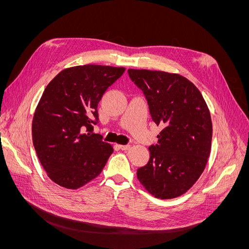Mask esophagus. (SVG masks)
Listing matches in <instances>:
<instances>
[{"mask_svg": "<svg viewBox=\"0 0 249 249\" xmlns=\"http://www.w3.org/2000/svg\"><path fill=\"white\" fill-rule=\"evenodd\" d=\"M121 150H128L130 148V144H126V145H118Z\"/></svg>", "mask_w": 249, "mask_h": 249, "instance_id": "1", "label": "esophagus"}]
</instances>
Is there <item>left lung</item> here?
<instances>
[{
  "mask_svg": "<svg viewBox=\"0 0 249 249\" xmlns=\"http://www.w3.org/2000/svg\"><path fill=\"white\" fill-rule=\"evenodd\" d=\"M128 74L144 94L152 120L163 127L137 178L154 197L177 198L192 188L207 164L210 111L197 87L179 74L147 70H128Z\"/></svg>",
  "mask_w": 249,
  "mask_h": 249,
  "instance_id": "left-lung-1",
  "label": "left lung"
}]
</instances>
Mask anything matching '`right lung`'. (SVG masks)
I'll list each match as a JSON object with an SVG mask.
<instances>
[{"instance_id":"right-lung-1","label":"right lung","mask_w":249,"mask_h":249,"mask_svg":"<svg viewBox=\"0 0 249 249\" xmlns=\"http://www.w3.org/2000/svg\"><path fill=\"white\" fill-rule=\"evenodd\" d=\"M124 68L87 64L63 70L46 87L38 103L32 138L48 177L75 190L97 178L113 147L93 133L98 104Z\"/></svg>"}]
</instances>
